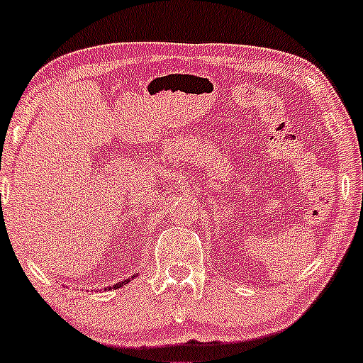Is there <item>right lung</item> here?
<instances>
[{"label": "right lung", "instance_id": "add662e5", "mask_svg": "<svg viewBox=\"0 0 363 363\" xmlns=\"http://www.w3.org/2000/svg\"><path fill=\"white\" fill-rule=\"evenodd\" d=\"M128 282V280H124V282H119V284H116V286H114V289H118V287H121V286H123V284H126ZM107 289H111V287H107Z\"/></svg>", "mask_w": 363, "mask_h": 363}]
</instances>
